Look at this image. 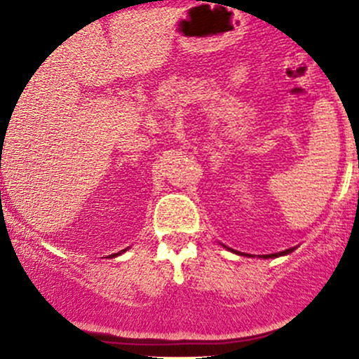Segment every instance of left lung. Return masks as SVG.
<instances>
[{"instance_id":"1","label":"left lung","mask_w":359,"mask_h":359,"mask_svg":"<svg viewBox=\"0 0 359 359\" xmlns=\"http://www.w3.org/2000/svg\"><path fill=\"white\" fill-rule=\"evenodd\" d=\"M226 248H227V247H226ZM227 250H231V248H227ZM293 250H295V248H288V250H285V252H280V253H269V255H259V257H260V259H273V257L287 255V253H290V252H293ZM231 252L238 253V255H247V257H255V255H250V253H241V252H236V250H231Z\"/></svg>"}]
</instances>
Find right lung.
Returning a JSON list of instances; mask_svg holds the SVG:
<instances>
[{"mask_svg":"<svg viewBox=\"0 0 359 359\" xmlns=\"http://www.w3.org/2000/svg\"><path fill=\"white\" fill-rule=\"evenodd\" d=\"M121 252H125V250H121ZM114 255H119V253H114ZM114 255H109V257H114Z\"/></svg>","mask_w":359,"mask_h":359,"instance_id":"right-lung-1","label":"right lung"}]
</instances>
